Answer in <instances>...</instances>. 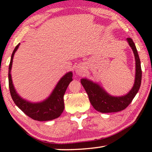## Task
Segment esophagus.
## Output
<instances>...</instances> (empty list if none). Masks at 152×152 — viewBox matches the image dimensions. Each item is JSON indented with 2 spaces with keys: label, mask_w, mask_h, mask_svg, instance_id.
I'll return each mask as SVG.
<instances>
[{
  "label": "esophagus",
  "mask_w": 152,
  "mask_h": 152,
  "mask_svg": "<svg viewBox=\"0 0 152 152\" xmlns=\"http://www.w3.org/2000/svg\"><path fill=\"white\" fill-rule=\"evenodd\" d=\"M76 74H78V75L81 76L83 74V69H81L80 67H78L76 68Z\"/></svg>",
  "instance_id": "34e87169"
}]
</instances>
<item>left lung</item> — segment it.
I'll list each match as a JSON object with an SVG mask.
<instances>
[{"instance_id":"left-lung-1","label":"left lung","mask_w":152,"mask_h":152,"mask_svg":"<svg viewBox=\"0 0 152 152\" xmlns=\"http://www.w3.org/2000/svg\"><path fill=\"white\" fill-rule=\"evenodd\" d=\"M127 40L129 46L133 50L136 60V76L135 82L132 89L127 94L123 96H112L107 93L99 85L87 78H82L80 83L88 95L89 101L94 108L101 113L117 112L125 110L131 103L139 90L142 70H141L140 61L136 45L131 38H127Z\"/></svg>"}]
</instances>
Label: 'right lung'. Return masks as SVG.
<instances>
[{
  "mask_svg": "<svg viewBox=\"0 0 152 152\" xmlns=\"http://www.w3.org/2000/svg\"><path fill=\"white\" fill-rule=\"evenodd\" d=\"M19 45H20V43L17 45L13 51L9 66V73H8L10 91L14 103L25 114L35 121H47L58 118L65 108L63 96L68 85L73 80L72 79L73 74L72 72H69L62 77L61 80L57 83L56 86L51 95L42 102L33 103V102L23 99L17 94L16 89H14V85L12 83L11 73H10L12 67L13 58H14L15 52L18 50Z\"/></svg>",
  "mask_w": 152,
  "mask_h": 152,
  "instance_id": "obj_1",
  "label": "right lung"
}]
</instances>
